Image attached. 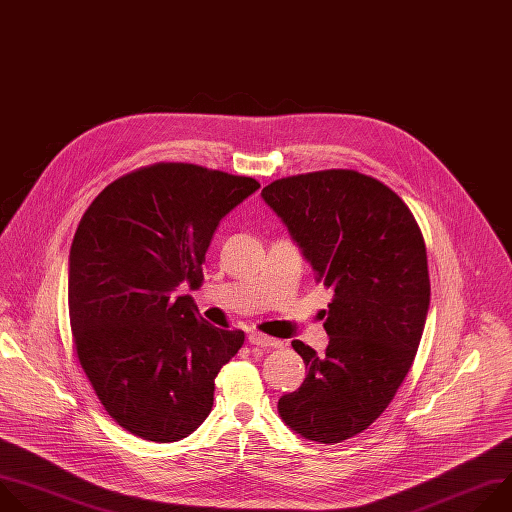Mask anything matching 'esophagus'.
Returning <instances> with one entry per match:
<instances>
[{"mask_svg":"<svg viewBox=\"0 0 512 512\" xmlns=\"http://www.w3.org/2000/svg\"><path fill=\"white\" fill-rule=\"evenodd\" d=\"M248 341L250 345L254 347H266V349H274V347H282V341H276V339H270L266 335H260V333H248Z\"/></svg>","mask_w":512,"mask_h":512,"instance_id":"obj_1","label":"esophagus"}]
</instances>
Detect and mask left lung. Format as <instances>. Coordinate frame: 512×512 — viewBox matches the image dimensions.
<instances>
[{
	"label": "left lung",
	"mask_w": 512,
	"mask_h": 512,
	"mask_svg": "<svg viewBox=\"0 0 512 512\" xmlns=\"http://www.w3.org/2000/svg\"><path fill=\"white\" fill-rule=\"evenodd\" d=\"M262 199L333 290L327 351L292 341L309 373L278 414L306 440L339 444L385 412L414 363L430 309L424 236L397 193L349 169L278 179Z\"/></svg>",
	"instance_id": "obj_1"
}]
</instances>
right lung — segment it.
<instances>
[{"label":"right lung","mask_w":512,"mask_h":512,"mask_svg":"<svg viewBox=\"0 0 512 512\" xmlns=\"http://www.w3.org/2000/svg\"><path fill=\"white\" fill-rule=\"evenodd\" d=\"M252 177L157 163L109 187L84 212L68 260L78 361L109 416L151 442H177L212 412L220 369L244 345L199 317L197 288L222 218Z\"/></svg>","instance_id":"1"}]
</instances>
